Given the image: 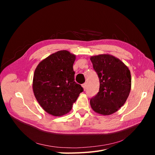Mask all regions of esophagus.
Segmentation results:
<instances>
[{
  "label": "esophagus",
  "instance_id": "obj_1",
  "mask_svg": "<svg viewBox=\"0 0 155 155\" xmlns=\"http://www.w3.org/2000/svg\"><path fill=\"white\" fill-rule=\"evenodd\" d=\"M87 83H83V85H82V87H83V89H84V91H85L86 89H87Z\"/></svg>",
  "mask_w": 155,
  "mask_h": 155
}]
</instances>
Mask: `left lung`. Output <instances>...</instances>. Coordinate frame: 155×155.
<instances>
[{
  "mask_svg": "<svg viewBox=\"0 0 155 155\" xmlns=\"http://www.w3.org/2000/svg\"><path fill=\"white\" fill-rule=\"evenodd\" d=\"M90 59L100 80V91L91 99V106L97 114L110 115L127 99L131 88L130 72L120 59L110 54L94 55Z\"/></svg>",
  "mask_w": 155,
  "mask_h": 155,
  "instance_id": "1",
  "label": "left lung"
}]
</instances>
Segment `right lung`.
<instances>
[{"mask_svg":"<svg viewBox=\"0 0 155 155\" xmlns=\"http://www.w3.org/2000/svg\"><path fill=\"white\" fill-rule=\"evenodd\" d=\"M76 58L70 51L60 50L42 60L35 70L33 92L39 104L49 114H67L83 91L74 81Z\"/></svg>","mask_w":155,"mask_h":155,"instance_id":"1","label":"right lung"}]
</instances>
